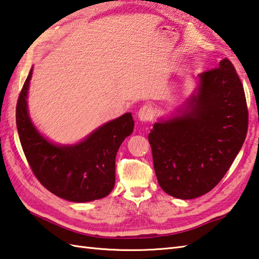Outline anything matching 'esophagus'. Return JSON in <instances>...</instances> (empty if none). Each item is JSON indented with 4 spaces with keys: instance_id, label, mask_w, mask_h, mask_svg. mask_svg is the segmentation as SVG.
I'll return each mask as SVG.
<instances>
[{
    "instance_id": "1",
    "label": "esophagus",
    "mask_w": 259,
    "mask_h": 259,
    "mask_svg": "<svg viewBox=\"0 0 259 259\" xmlns=\"http://www.w3.org/2000/svg\"><path fill=\"white\" fill-rule=\"evenodd\" d=\"M153 117V109L151 108V106L149 104H145V106H142L139 111H138V118L142 122H148V121H150Z\"/></svg>"
}]
</instances>
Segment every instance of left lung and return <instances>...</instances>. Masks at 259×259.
<instances>
[{"label": "left lung", "instance_id": "left-lung-1", "mask_svg": "<svg viewBox=\"0 0 259 259\" xmlns=\"http://www.w3.org/2000/svg\"><path fill=\"white\" fill-rule=\"evenodd\" d=\"M185 112L156 122L148 136L158 183L179 199H192L218 185L243 146L248 129L244 87L233 63L199 75Z\"/></svg>", "mask_w": 259, "mask_h": 259}]
</instances>
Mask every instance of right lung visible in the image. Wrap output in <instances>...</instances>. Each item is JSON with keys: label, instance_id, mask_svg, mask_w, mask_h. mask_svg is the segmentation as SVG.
Returning <instances> with one entry per match:
<instances>
[{"label": "right lung", "instance_id": "right-lung-1", "mask_svg": "<svg viewBox=\"0 0 259 259\" xmlns=\"http://www.w3.org/2000/svg\"><path fill=\"white\" fill-rule=\"evenodd\" d=\"M32 69L16 103V126L24 151L37 180L56 196L87 202L108 196L114 187L115 155L134 131V118L124 113L101 125L80 144L58 146L48 141L32 124L26 106Z\"/></svg>", "mask_w": 259, "mask_h": 259}]
</instances>
